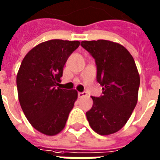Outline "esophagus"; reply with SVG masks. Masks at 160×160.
Returning <instances> with one entry per match:
<instances>
[{
  "instance_id": "1",
  "label": "esophagus",
  "mask_w": 160,
  "mask_h": 160,
  "mask_svg": "<svg viewBox=\"0 0 160 160\" xmlns=\"http://www.w3.org/2000/svg\"><path fill=\"white\" fill-rule=\"evenodd\" d=\"M88 95V94L86 93V92H79L78 93V96L80 97V98H81V97H85V96H87Z\"/></svg>"
}]
</instances>
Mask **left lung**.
<instances>
[{
    "instance_id": "obj_1",
    "label": "left lung",
    "mask_w": 160,
    "mask_h": 160,
    "mask_svg": "<svg viewBox=\"0 0 160 160\" xmlns=\"http://www.w3.org/2000/svg\"><path fill=\"white\" fill-rule=\"evenodd\" d=\"M80 45L95 59L96 80L102 95L92 97L86 113L90 127L100 135H110L125 125L138 102L140 78L134 58L122 45L108 40L82 41Z\"/></svg>"
}]
</instances>
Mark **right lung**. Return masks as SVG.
<instances>
[{
    "mask_svg": "<svg viewBox=\"0 0 160 160\" xmlns=\"http://www.w3.org/2000/svg\"><path fill=\"white\" fill-rule=\"evenodd\" d=\"M79 41L53 39L35 46L26 54L16 76L21 108L39 132L54 136L66 126L78 97L74 89L57 88L67 58Z\"/></svg>",
    "mask_w": 160,
    "mask_h": 160,
    "instance_id": "add662e5",
    "label": "right lung"
}]
</instances>
